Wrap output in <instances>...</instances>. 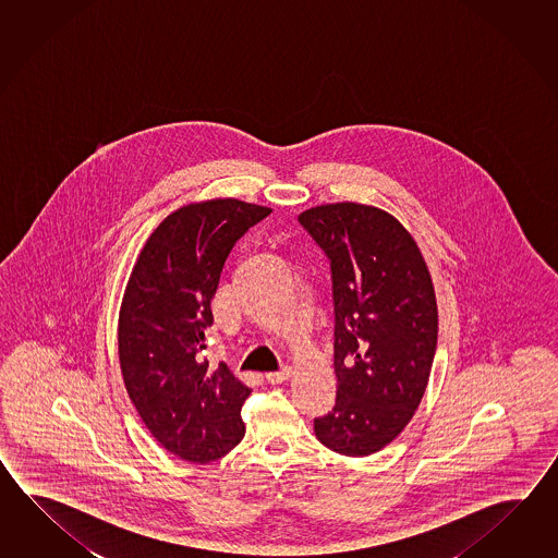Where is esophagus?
<instances>
[{
	"mask_svg": "<svg viewBox=\"0 0 558 558\" xmlns=\"http://www.w3.org/2000/svg\"><path fill=\"white\" fill-rule=\"evenodd\" d=\"M289 377H291V368L289 367H283L281 371H275V373H267L265 375V379H267V383H271V385H279V383H283Z\"/></svg>",
	"mask_w": 558,
	"mask_h": 558,
	"instance_id": "34e87169",
	"label": "esophagus"
}]
</instances>
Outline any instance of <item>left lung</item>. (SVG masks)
Here are the masks:
<instances>
[{"instance_id":"left-lung-1","label":"left lung","mask_w":558,"mask_h":558,"mask_svg":"<svg viewBox=\"0 0 558 558\" xmlns=\"http://www.w3.org/2000/svg\"><path fill=\"white\" fill-rule=\"evenodd\" d=\"M299 223L329 262L335 308L337 399L315 435L367 457L407 427L427 389L439 331L433 281L409 231L377 207L320 205Z\"/></svg>"}]
</instances>
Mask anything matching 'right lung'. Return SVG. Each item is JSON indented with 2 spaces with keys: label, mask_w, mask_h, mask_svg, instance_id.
Instances as JSON below:
<instances>
[{
  "label": "right lung",
  "mask_w": 558,
  "mask_h": 558,
  "mask_svg": "<svg viewBox=\"0 0 558 558\" xmlns=\"http://www.w3.org/2000/svg\"><path fill=\"white\" fill-rule=\"evenodd\" d=\"M271 209L215 199L181 207L155 229L119 311V363L131 403L167 451L211 463L238 447L251 389L226 363L209 367L205 332L227 257Z\"/></svg>",
  "instance_id": "obj_1"
}]
</instances>
